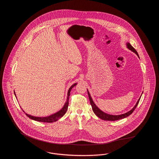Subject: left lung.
Wrapping results in <instances>:
<instances>
[{
	"label": "left lung",
	"instance_id": "8db88e82",
	"mask_svg": "<svg viewBox=\"0 0 159 159\" xmlns=\"http://www.w3.org/2000/svg\"><path fill=\"white\" fill-rule=\"evenodd\" d=\"M127 46H128V49L131 50L132 51H133L134 52H135L139 57V55L137 53L136 50L135 49V48L131 45L129 43H127ZM88 93L89 98L90 100V103H91V106H92V110H93V111L94 112V113L99 118H100L102 120H107V121H116V120L122 119H124V118L128 117L129 115H130L132 113L134 112V111L135 110L136 107L139 103V101L140 100V98L138 99V101L136 102V105L134 106V107L128 112H127L126 113L123 114H120V115H117V116L116 115L115 116V115H110V114L105 113L103 111H102L101 110H99L98 108L95 104V103L93 102L92 99L91 98V95L89 94V92L88 91Z\"/></svg>",
	"mask_w": 159,
	"mask_h": 159
}]
</instances>
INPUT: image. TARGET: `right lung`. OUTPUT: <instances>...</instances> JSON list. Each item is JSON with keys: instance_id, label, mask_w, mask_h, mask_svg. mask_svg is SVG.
<instances>
[{"instance_id": "1", "label": "right lung", "mask_w": 159, "mask_h": 159, "mask_svg": "<svg viewBox=\"0 0 159 159\" xmlns=\"http://www.w3.org/2000/svg\"><path fill=\"white\" fill-rule=\"evenodd\" d=\"M77 83H75L74 84H73L70 88V89H68V93H67V101L66 102L65 104L64 107H62V108L59 111H58L57 113H56L53 114L51 116H49L48 117H34V116H30V115H29L27 114H25L27 115V117H29L30 119H32V120H36V121H40V122H46V123H52L53 121H56L57 120H58L59 119L61 118L65 113H66L67 110V108H68V98H69V96H70V91L71 90V89L75 86Z\"/></svg>"}]
</instances>
